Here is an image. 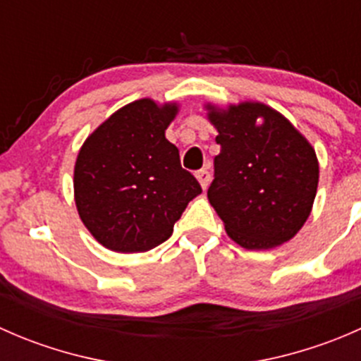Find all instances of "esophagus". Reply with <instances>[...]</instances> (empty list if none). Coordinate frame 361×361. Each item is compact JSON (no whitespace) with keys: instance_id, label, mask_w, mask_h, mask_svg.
I'll list each match as a JSON object with an SVG mask.
<instances>
[{"instance_id":"obj_1","label":"esophagus","mask_w":361,"mask_h":361,"mask_svg":"<svg viewBox=\"0 0 361 361\" xmlns=\"http://www.w3.org/2000/svg\"><path fill=\"white\" fill-rule=\"evenodd\" d=\"M195 178H197L199 183H201V187L204 188V190H206L207 185H209V180H211L209 171H207V169H201V171H197V173H195Z\"/></svg>"}]
</instances>
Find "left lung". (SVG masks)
I'll list each match as a JSON object with an SVG mask.
<instances>
[{
  "label": "left lung",
  "mask_w": 361,
  "mask_h": 361,
  "mask_svg": "<svg viewBox=\"0 0 361 361\" xmlns=\"http://www.w3.org/2000/svg\"><path fill=\"white\" fill-rule=\"evenodd\" d=\"M206 110L221 147L207 199L228 238L246 250L290 241L311 214L318 190L314 148L267 104L246 101L227 110L207 104Z\"/></svg>",
  "instance_id": "1"
}]
</instances>
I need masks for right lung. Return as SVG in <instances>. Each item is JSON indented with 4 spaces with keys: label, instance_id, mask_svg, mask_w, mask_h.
<instances>
[{
    "label": "right lung",
    "instance_id": "1",
    "mask_svg": "<svg viewBox=\"0 0 361 361\" xmlns=\"http://www.w3.org/2000/svg\"><path fill=\"white\" fill-rule=\"evenodd\" d=\"M176 113V103L134 101L104 120L80 148L73 180L76 209L104 248H155L171 238L187 204L202 192L166 140Z\"/></svg>",
    "mask_w": 361,
    "mask_h": 361
}]
</instances>
